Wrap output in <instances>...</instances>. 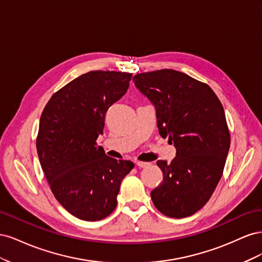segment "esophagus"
<instances>
[{"label": "esophagus", "instance_id": "1", "mask_svg": "<svg viewBox=\"0 0 262 262\" xmlns=\"http://www.w3.org/2000/svg\"><path fill=\"white\" fill-rule=\"evenodd\" d=\"M136 165L138 166V167H140V168H145V167H147V166L149 165V163H146V162H140V161H138V162L136 163Z\"/></svg>", "mask_w": 262, "mask_h": 262}]
</instances>
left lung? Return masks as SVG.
<instances>
[{"instance_id": "8db88e82", "label": "left lung", "mask_w": 262, "mask_h": 262, "mask_svg": "<svg viewBox=\"0 0 262 262\" xmlns=\"http://www.w3.org/2000/svg\"><path fill=\"white\" fill-rule=\"evenodd\" d=\"M137 89L156 109L162 138L176 147L170 163L157 161L163 181L150 192L164 215H192L209 201L223 173L231 136L224 108L208 84L164 69L134 75Z\"/></svg>"}]
</instances>
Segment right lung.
<instances>
[{"instance_id": "add662e5", "label": "right lung", "mask_w": 262, "mask_h": 262, "mask_svg": "<svg viewBox=\"0 0 262 262\" xmlns=\"http://www.w3.org/2000/svg\"><path fill=\"white\" fill-rule=\"evenodd\" d=\"M132 74L91 71L62 87L46 105L36 141L55 199L83 221L107 217L117 207L122 179L134 167L105 154L96 140L108 108L129 89Z\"/></svg>"}]
</instances>
